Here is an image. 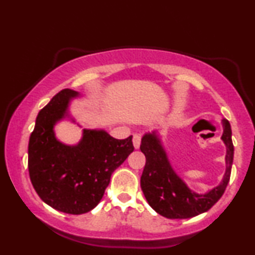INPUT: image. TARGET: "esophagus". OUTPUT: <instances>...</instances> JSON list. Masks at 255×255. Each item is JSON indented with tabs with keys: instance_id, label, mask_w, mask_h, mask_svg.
<instances>
[{
	"instance_id": "34e87169",
	"label": "esophagus",
	"mask_w": 255,
	"mask_h": 255,
	"mask_svg": "<svg viewBox=\"0 0 255 255\" xmlns=\"http://www.w3.org/2000/svg\"><path fill=\"white\" fill-rule=\"evenodd\" d=\"M132 141H133V146H134V148H135V149H138V148H139V146H140V141H141V137H140V134L135 133V134L133 135V139H132Z\"/></svg>"
}]
</instances>
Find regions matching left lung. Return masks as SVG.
<instances>
[{
  "instance_id": "1",
  "label": "left lung",
  "mask_w": 255,
  "mask_h": 255,
  "mask_svg": "<svg viewBox=\"0 0 255 255\" xmlns=\"http://www.w3.org/2000/svg\"><path fill=\"white\" fill-rule=\"evenodd\" d=\"M222 140L226 145V170L222 182L207 194L190 190L170 166L161 141L155 132L146 133L141 139L140 151L146 156L140 187L148 204L159 215L169 219H184L208 211L223 196L230 181L233 162L231 125L223 120Z\"/></svg>"
}]
</instances>
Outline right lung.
Here are the masks:
<instances>
[{
    "mask_svg": "<svg viewBox=\"0 0 255 255\" xmlns=\"http://www.w3.org/2000/svg\"><path fill=\"white\" fill-rule=\"evenodd\" d=\"M79 94L62 89L38 114L29 140L31 183L45 203L55 210L81 215L102 200L111 174L133 152L132 135L115 139L104 130L83 128L76 145L55 138L54 125L67 116L72 99Z\"/></svg>",
    "mask_w": 255,
    "mask_h": 255,
    "instance_id": "1",
    "label": "right lung"
}]
</instances>
